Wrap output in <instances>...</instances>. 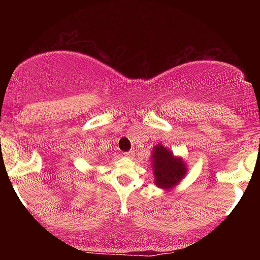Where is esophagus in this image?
Segmentation results:
<instances>
[{"instance_id": "1", "label": "esophagus", "mask_w": 260, "mask_h": 260, "mask_svg": "<svg viewBox=\"0 0 260 260\" xmlns=\"http://www.w3.org/2000/svg\"><path fill=\"white\" fill-rule=\"evenodd\" d=\"M124 155L126 156V157H134L135 156V151H133V150H130V151H126V152H124Z\"/></svg>"}]
</instances>
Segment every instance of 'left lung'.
<instances>
[{
	"instance_id": "1",
	"label": "left lung",
	"mask_w": 260,
	"mask_h": 260,
	"mask_svg": "<svg viewBox=\"0 0 260 260\" xmlns=\"http://www.w3.org/2000/svg\"><path fill=\"white\" fill-rule=\"evenodd\" d=\"M155 183L159 188H172L186 174V167L181 158L174 157L163 145H157L152 151Z\"/></svg>"
}]
</instances>
